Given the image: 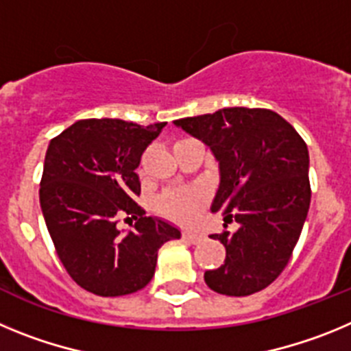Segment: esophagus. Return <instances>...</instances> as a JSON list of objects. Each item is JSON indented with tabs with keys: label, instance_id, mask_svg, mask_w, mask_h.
Instances as JSON below:
<instances>
[{
	"label": "esophagus",
	"instance_id": "obj_1",
	"mask_svg": "<svg viewBox=\"0 0 351 351\" xmlns=\"http://www.w3.org/2000/svg\"><path fill=\"white\" fill-rule=\"evenodd\" d=\"M182 239H184V241H188V243H191V244H200L206 237H204V234H198V232L186 230V232H182Z\"/></svg>",
	"mask_w": 351,
	"mask_h": 351
}]
</instances>
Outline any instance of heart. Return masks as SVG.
<instances>
[{"instance_id":"heart-1","label":"heart","mask_w":351,"mask_h":351,"mask_svg":"<svg viewBox=\"0 0 351 351\" xmlns=\"http://www.w3.org/2000/svg\"><path fill=\"white\" fill-rule=\"evenodd\" d=\"M158 207L172 221L188 225L202 214L206 207V195L197 188H179V190L167 191L160 198Z\"/></svg>"}]
</instances>
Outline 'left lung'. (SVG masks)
<instances>
[{
	"mask_svg": "<svg viewBox=\"0 0 351 351\" xmlns=\"http://www.w3.org/2000/svg\"><path fill=\"white\" fill-rule=\"evenodd\" d=\"M206 142L219 163L210 206L237 230L213 234L226 247L223 265L206 271L210 290L246 297L283 272L311 202L308 145L287 119L269 108L230 107L173 121Z\"/></svg>",
	"mask_w": 351,
	"mask_h": 351,
	"instance_id": "1",
	"label": "left lung"
}]
</instances>
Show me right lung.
Listing matches in <instances>:
<instances>
[{"label": "right lung", "instance_id": "obj_1", "mask_svg": "<svg viewBox=\"0 0 351 351\" xmlns=\"http://www.w3.org/2000/svg\"><path fill=\"white\" fill-rule=\"evenodd\" d=\"M165 123L77 121L51 141L40 206L56 253L70 278L100 297L141 290L156 269L158 250L181 237L176 226L145 216L137 167ZM136 219L128 234L115 225Z\"/></svg>", "mask_w": 351, "mask_h": 351}]
</instances>
